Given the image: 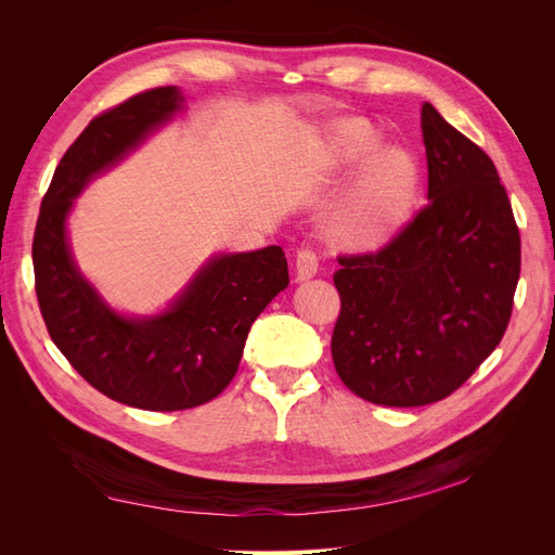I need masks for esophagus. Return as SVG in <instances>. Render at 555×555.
Wrapping results in <instances>:
<instances>
[{
  "label": "esophagus",
  "instance_id": "34e87169",
  "mask_svg": "<svg viewBox=\"0 0 555 555\" xmlns=\"http://www.w3.org/2000/svg\"><path fill=\"white\" fill-rule=\"evenodd\" d=\"M319 271V259L312 247H300L296 251V278L298 280H310Z\"/></svg>",
  "mask_w": 555,
  "mask_h": 555
}]
</instances>
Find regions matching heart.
Listing matches in <instances>:
<instances>
[{
	"instance_id": "heart-1",
	"label": "heart",
	"mask_w": 555,
	"mask_h": 555,
	"mask_svg": "<svg viewBox=\"0 0 555 555\" xmlns=\"http://www.w3.org/2000/svg\"><path fill=\"white\" fill-rule=\"evenodd\" d=\"M377 137L367 127L347 131V162H361L377 147ZM418 190L414 159L398 147H386L367 159L354 188L335 210L333 238L351 249H375L391 241L412 215Z\"/></svg>"
}]
</instances>
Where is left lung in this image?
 Instances as JSON below:
<instances>
[{
  "label": "left lung",
  "instance_id": "8db88e82",
  "mask_svg": "<svg viewBox=\"0 0 555 555\" xmlns=\"http://www.w3.org/2000/svg\"><path fill=\"white\" fill-rule=\"evenodd\" d=\"M428 204L375 251L340 255L335 373L386 408H422L463 386L507 331L520 236L483 150L428 102Z\"/></svg>",
  "mask_w": 555,
  "mask_h": 555
}]
</instances>
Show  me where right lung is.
I'll list each match as a JSON object with an SVG mask.
<instances>
[{"mask_svg":"<svg viewBox=\"0 0 555 555\" xmlns=\"http://www.w3.org/2000/svg\"><path fill=\"white\" fill-rule=\"evenodd\" d=\"M180 102L173 86L153 88L96 115L60 159L31 243L50 338L96 391L150 412L192 410L220 396L238 373L251 322L289 284L278 245L224 255L194 278L169 312L127 319L108 310L76 271L64 236L72 198L169 120Z\"/></svg>","mask_w":555,"mask_h":555,"instance_id":"obj_1","label":"right lung"}]
</instances>
